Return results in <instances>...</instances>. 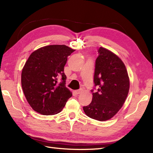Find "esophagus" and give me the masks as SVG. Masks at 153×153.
Instances as JSON below:
<instances>
[{
  "instance_id": "obj_1",
  "label": "esophagus",
  "mask_w": 153,
  "mask_h": 153,
  "mask_svg": "<svg viewBox=\"0 0 153 153\" xmlns=\"http://www.w3.org/2000/svg\"><path fill=\"white\" fill-rule=\"evenodd\" d=\"M82 91H83V89H82V88H80V89H79V90H76L75 92H76V94H80L81 93H82Z\"/></svg>"
}]
</instances>
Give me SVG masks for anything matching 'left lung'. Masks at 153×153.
Segmentation results:
<instances>
[{"mask_svg":"<svg viewBox=\"0 0 153 153\" xmlns=\"http://www.w3.org/2000/svg\"><path fill=\"white\" fill-rule=\"evenodd\" d=\"M94 75L93 100L83 110L88 117L105 121L122 108L128 94L129 77L125 64L119 56L100 47L98 50ZM98 87L97 91L95 87Z\"/></svg>","mask_w":153,"mask_h":153,"instance_id":"1","label":"left lung"}]
</instances>
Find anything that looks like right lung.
<instances>
[{
    "mask_svg": "<svg viewBox=\"0 0 153 153\" xmlns=\"http://www.w3.org/2000/svg\"><path fill=\"white\" fill-rule=\"evenodd\" d=\"M74 51L65 45L45 46L28 57L21 73V85L28 104L44 115L62 111L72 93L65 86L67 57Z\"/></svg>",
    "mask_w": 153,
    "mask_h": 153,
    "instance_id": "1",
    "label": "right lung"
}]
</instances>
